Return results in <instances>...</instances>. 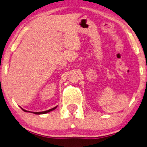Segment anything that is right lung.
I'll return each mask as SVG.
<instances>
[{"mask_svg": "<svg viewBox=\"0 0 147 147\" xmlns=\"http://www.w3.org/2000/svg\"><path fill=\"white\" fill-rule=\"evenodd\" d=\"M56 108H57V106L56 107H55V108H52V109H49V110H47V111H41V112H32V113H35V114H44V113H48V112H49V111H53V110H54L55 109H56ZM22 110L23 111H26V112H30V111H27V110H25V109H22Z\"/></svg>", "mask_w": 147, "mask_h": 147, "instance_id": "obj_1", "label": "right lung"}]
</instances>
